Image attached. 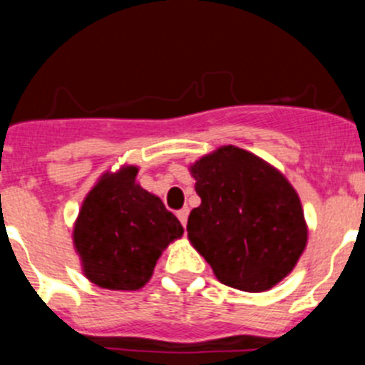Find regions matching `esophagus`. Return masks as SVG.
I'll list each match as a JSON object with an SVG mask.
<instances>
[{
    "label": "esophagus",
    "instance_id": "1",
    "mask_svg": "<svg viewBox=\"0 0 365 365\" xmlns=\"http://www.w3.org/2000/svg\"><path fill=\"white\" fill-rule=\"evenodd\" d=\"M188 214H190L188 208H180V210L177 212V217H179V221L182 222V227H186V221H188Z\"/></svg>",
    "mask_w": 365,
    "mask_h": 365
}]
</instances>
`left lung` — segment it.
<instances>
[{
    "mask_svg": "<svg viewBox=\"0 0 365 365\" xmlns=\"http://www.w3.org/2000/svg\"><path fill=\"white\" fill-rule=\"evenodd\" d=\"M201 205L190 212L188 237L215 278L240 291L272 289L307 245L302 202L282 173L235 146L190 166Z\"/></svg>",
    "mask_w": 365,
    "mask_h": 365,
    "instance_id": "1",
    "label": "left lung"
}]
</instances>
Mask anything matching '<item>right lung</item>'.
<instances>
[{
	"instance_id": "1",
	"label": "right lung",
	"mask_w": 365,
	"mask_h": 365,
	"mask_svg": "<svg viewBox=\"0 0 365 365\" xmlns=\"http://www.w3.org/2000/svg\"><path fill=\"white\" fill-rule=\"evenodd\" d=\"M137 172V166H124L106 173L74 222V248L86 278L111 291L146 285L164 248L185 232L157 195L135 182Z\"/></svg>"
}]
</instances>
